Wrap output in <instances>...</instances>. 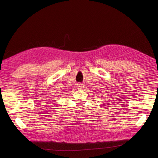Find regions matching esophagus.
I'll list each match as a JSON object with an SVG mask.
<instances>
[{
  "mask_svg": "<svg viewBox=\"0 0 158 158\" xmlns=\"http://www.w3.org/2000/svg\"><path fill=\"white\" fill-rule=\"evenodd\" d=\"M84 87V85L82 84H78V88H82Z\"/></svg>",
  "mask_w": 158,
  "mask_h": 158,
  "instance_id": "obj_1",
  "label": "esophagus"
}]
</instances>
